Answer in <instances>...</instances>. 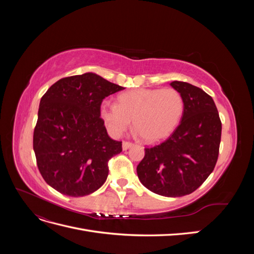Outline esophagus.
<instances>
[{
    "label": "esophagus",
    "mask_w": 254,
    "mask_h": 254,
    "mask_svg": "<svg viewBox=\"0 0 254 254\" xmlns=\"http://www.w3.org/2000/svg\"><path fill=\"white\" fill-rule=\"evenodd\" d=\"M133 145V143H131V142H128V141H124L123 142V149L124 150H126V149H128L129 147H131V146Z\"/></svg>",
    "instance_id": "obj_1"
}]
</instances>
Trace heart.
<instances>
[{"label":"heart","instance_id":"obj_1","mask_svg":"<svg viewBox=\"0 0 254 254\" xmlns=\"http://www.w3.org/2000/svg\"><path fill=\"white\" fill-rule=\"evenodd\" d=\"M118 99L119 105L104 101L99 109L110 133L121 135L133 120L134 128L148 143L159 142L170 135L184 111L183 96L174 88L131 90Z\"/></svg>","mask_w":254,"mask_h":254}]
</instances>
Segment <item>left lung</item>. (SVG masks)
Masks as SVG:
<instances>
[{"mask_svg": "<svg viewBox=\"0 0 254 254\" xmlns=\"http://www.w3.org/2000/svg\"><path fill=\"white\" fill-rule=\"evenodd\" d=\"M171 86L184 99L181 121L165 141L145 148L136 172L143 186L153 193L180 197L193 193L213 172L221 121L213 98L202 89L178 80Z\"/></svg>", "mask_w": 254, "mask_h": 254, "instance_id": "1", "label": "left lung"}]
</instances>
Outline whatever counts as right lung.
<instances>
[{
  "label": "right lung",
  "mask_w": 254,
  "mask_h": 254,
  "mask_svg": "<svg viewBox=\"0 0 254 254\" xmlns=\"http://www.w3.org/2000/svg\"><path fill=\"white\" fill-rule=\"evenodd\" d=\"M123 89L86 73L59 79L41 97L34 150L43 179L59 193L86 196L105 183L122 142L107 133L99 109L104 98Z\"/></svg>",
  "instance_id": "right-lung-1"
}]
</instances>
